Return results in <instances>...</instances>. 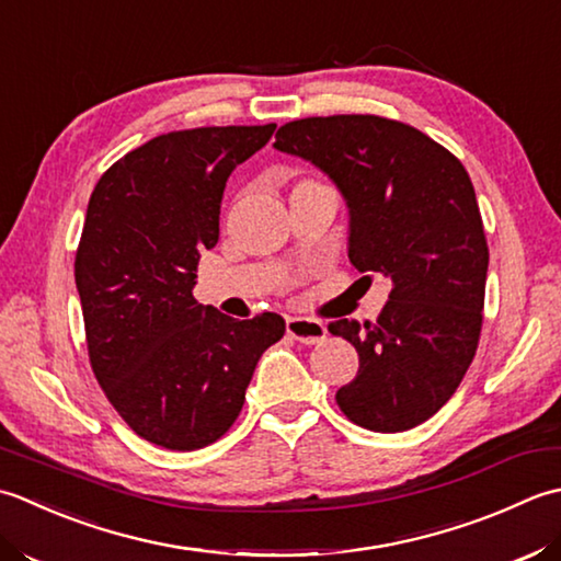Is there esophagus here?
Returning a JSON list of instances; mask_svg holds the SVG:
<instances>
[{"mask_svg":"<svg viewBox=\"0 0 561 561\" xmlns=\"http://www.w3.org/2000/svg\"><path fill=\"white\" fill-rule=\"evenodd\" d=\"M285 331L300 344H319L327 339V324L312 317H288L285 319Z\"/></svg>","mask_w":561,"mask_h":561,"instance_id":"34e87169","label":"esophagus"}]
</instances>
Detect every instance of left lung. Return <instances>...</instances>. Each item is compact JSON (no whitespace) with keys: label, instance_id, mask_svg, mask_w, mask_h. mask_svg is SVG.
<instances>
[{"label":"left lung","instance_id":"left-lung-1","mask_svg":"<svg viewBox=\"0 0 561 561\" xmlns=\"http://www.w3.org/2000/svg\"><path fill=\"white\" fill-rule=\"evenodd\" d=\"M273 147L334 179L351 264L392 278L375 322L329 324L360 363L339 409L377 433L424 424L460 387L482 334L489 247L470 174L428 135L370 113L290 121Z\"/></svg>","mask_w":561,"mask_h":561}]
</instances>
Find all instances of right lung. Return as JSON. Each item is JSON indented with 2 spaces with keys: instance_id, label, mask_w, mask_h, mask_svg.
<instances>
[{
  "instance_id": "obj_1",
  "label": "right lung",
  "mask_w": 561,
  "mask_h": 561,
  "mask_svg": "<svg viewBox=\"0 0 561 561\" xmlns=\"http://www.w3.org/2000/svg\"><path fill=\"white\" fill-rule=\"evenodd\" d=\"M273 130L157 135L111 164L89 198L75 280L91 370L125 424L167 450L222 438L261 353L285 334L280 314L239 322L193 297L201 251L220 237L227 179Z\"/></svg>"
}]
</instances>
